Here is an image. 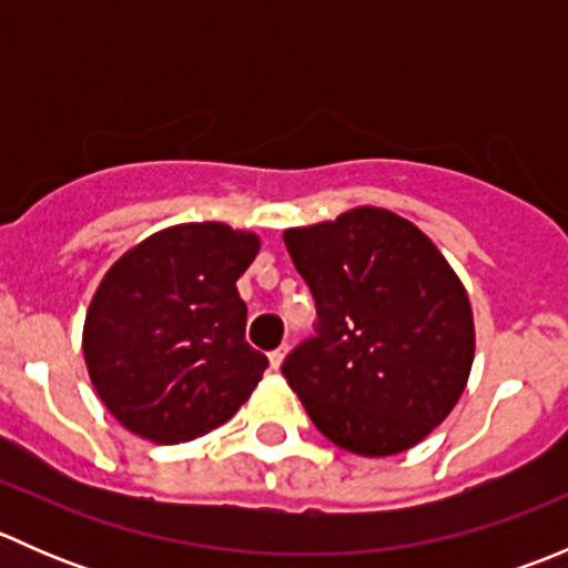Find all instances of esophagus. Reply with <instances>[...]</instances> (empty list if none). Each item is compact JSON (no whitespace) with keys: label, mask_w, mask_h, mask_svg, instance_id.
Returning <instances> with one entry per match:
<instances>
[{"label":"esophagus","mask_w":568,"mask_h":568,"mask_svg":"<svg viewBox=\"0 0 568 568\" xmlns=\"http://www.w3.org/2000/svg\"><path fill=\"white\" fill-rule=\"evenodd\" d=\"M285 354H288V346H280V348H274V352H268V365H272L274 371H280V365H283Z\"/></svg>","instance_id":"34e87169"}]
</instances>
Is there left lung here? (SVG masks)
I'll return each mask as SVG.
<instances>
[{"label": "left lung", "mask_w": 568, "mask_h": 568, "mask_svg": "<svg viewBox=\"0 0 568 568\" xmlns=\"http://www.w3.org/2000/svg\"><path fill=\"white\" fill-rule=\"evenodd\" d=\"M316 300V335L283 376L326 439L393 456L434 432L467 385L473 311L462 280L409 220L352 209L283 233Z\"/></svg>", "instance_id": "left-lung-1"}]
</instances>
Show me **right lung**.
<instances>
[{
    "label": "right lung",
    "mask_w": 568,
    "mask_h": 568,
    "mask_svg": "<svg viewBox=\"0 0 568 568\" xmlns=\"http://www.w3.org/2000/svg\"><path fill=\"white\" fill-rule=\"evenodd\" d=\"M255 233L186 222L131 247L84 318V363L106 409L136 437L175 445L222 426L250 398L266 354L244 341L236 280Z\"/></svg>",
    "instance_id": "obj_1"
}]
</instances>
